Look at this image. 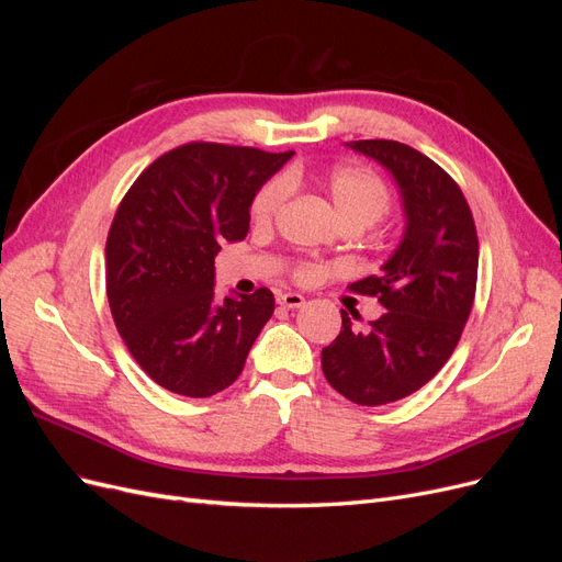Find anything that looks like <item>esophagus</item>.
Listing matches in <instances>:
<instances>
[{
	"instance_id": "34e87169",
	"label": "esophagus",
	"mask_w": 562,
	"mask_h": 562,
	"mask_svg": "<svg viewBox=\"0 0 562 562\" xmlns=\"http://www.w3.org/2000/svg\"><path fill=\"white\" fill-rule=\"evenodd\" d=\"M277 302L281 304V307H285V310H300L302 304H304V295H300V293H281L277 297Z\"/></svg>"
}]
</instances>
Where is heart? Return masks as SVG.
Segmentation results:
<instances>
[{
  "label": "heart",
  "instance_id": "1",
  "mask_svg": "<svg viewBox=\"0 0 562 562\" xmlns=\"http://www.w3.org/2000/svg\"><path fill=\"white\" fill-rule=\"evenodd\" d=\"M328 196L333 201V209L342 223H356L363 229L375 225L380 217L389 211V190L368 168L361 166H339L328 176L326 182ZM288 196L285 180H274L265 184L260 194L252 201V220L258 225H267L274 220V215L281 211L283 201ZM302 277H310V267L300 269Z\"/></svg>",
  "mask_w": 562,
  "mask_h": 562
}]
</instances>
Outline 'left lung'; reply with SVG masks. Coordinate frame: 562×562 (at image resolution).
Instances as JSON below:
<instances>
[{
  "instance_id": "1",
  "label": "left lung",
  "mask_w": 562,
  "mask_h": 562,
  "mask_svg": "<svg viewBox=\"0 0 562 562\" xmlns=\"http://www.w3.org/2000/svg\"><path fill=\"white\" fill-rule=\"evenodd\" d=\"M347 147L394 178L405 227L380 274L351 283L386 312L359 330L342 310V330L321 351V366L345 398L384 405L415 394L452 356L473 307L479 236L462 190L422 151L396 140Z\"/></svg>"
}]
</instances>
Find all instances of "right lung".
I'll use <instances>...</instances> for the list:
<instances>
[{"instance_id":"1","label":"right lung","mask_w":562,"mask_h":562,"mask_svg":"<svg viewBox=\"0 0 562 562\" xmlns=\"http://www.w3.org/2000/svg\"><path fill=\"white\" fill-rule=\"evenodd\" d=\"M295 155L190 143L166 151L133 182L105 246L116 330L159 386L209 398L241 375L274 295L215 297V255L246 239L250 203Z\"/></svg>"}]
</instances>
